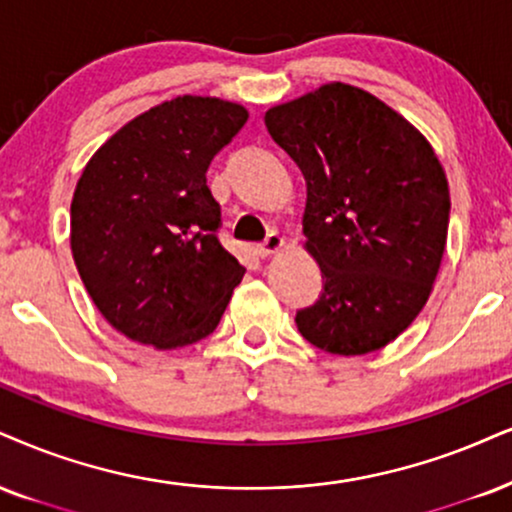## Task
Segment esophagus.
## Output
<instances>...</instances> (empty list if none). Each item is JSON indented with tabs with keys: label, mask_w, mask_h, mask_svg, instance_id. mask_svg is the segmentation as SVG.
Wrapping results in <instances>:
<instances>
[{
	"label": "esophagus",
	"mask_w": 512,
	"mask_h": 512,
	"mask_svg": "<svg viewBox=\"0 0 512 512\" xmlns=\"http://www.w3.org/2000/svg\"><path fill=\"white\" fill-rule=\"evenodd\" d=\"M282 246H285V237H282L280 232H270V235L256 246V251H258V256L266 258L270 254H275V251H280Z\"/></svg>",
	"instance_id": "obj_1"
}]
</instances>
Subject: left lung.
Masks as SVG:
<instances>
[{"instance_id":"8db88e82","label":"left lung","mask_w":512,"mask_h":512,"mask_svg":"<svg viewBox=\"0 0 512 512\" xmlns=\"http://www.w3.org/2000/svg\"><path fill=\"white\" fill-rule=\"evenodd\" d=\"M306 178V249L323 292L296 311L306 342L363 356L430 299L449 232V182L430 142L370 92L330 82L266 111Z\"/></svg>"}]
</instances>
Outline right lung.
<instances>
[{
    "mask_svg": "<svg viewBox=\"0 0 512 512\" xmlns=\"http://www.w3.org/2000/svg\"><path fill=\"white\" fill-rule=\"evenodd\" d=\"M244 106L178 97L144 111L82 170L71 251L94 306L132 342L178 349L216 330L244 266L220 244L206 170Z\"/></svg>",
    "mask_w": 512,
    "mask_h": 512,
    "instance_id": "obj_1",
    "label": "right lung"
}]
</instances>
